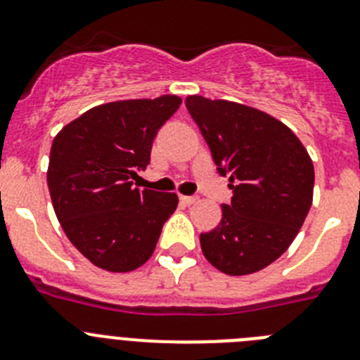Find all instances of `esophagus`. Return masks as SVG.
<instances>
[{
    "mask_svg": "<svg viewBox=\"0 0 360 360\" xmlns=\"http://www.w3.org/2000/svg\"><path fill=\"white\" fill-rule=\"evenodd\" d=\"M180 200H182L184 203H186V205H193V203H196L198 202V196H180Z\"/></svg>",
    "mask_w": 360,
    "mask_h": 360,
    "instance_id": "1",
    "label": "esophagus"
}]
</instances>
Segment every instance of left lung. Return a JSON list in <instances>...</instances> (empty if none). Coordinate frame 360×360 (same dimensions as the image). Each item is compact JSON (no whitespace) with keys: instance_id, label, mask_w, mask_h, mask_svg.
I'll list each match as a JSON object with an SVG mask.
<instances>
[{"instance_id":"8db88e82","label":"left lung","mask_w":360,"mask_h":360,"mask_svg":"<svg viewBox=\"0 0 360 360\" xmlns=\"http://www.w3.org/2000/svg\"><path fill=\"white\" fill-rule=\"evenodd\" d=\"M186 107L233 191L219 225L200 236L203 255L225 275L260 271L291 246L307 217L311 157L291 128L259 108L198 94Z\"/></svg>"}]
</instances>
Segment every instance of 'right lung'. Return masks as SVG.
I'll return each mask as SVG.
<instances>
[{"mask_svg":"<svg viewBox=\"0 0 360 360\" xmlns=\"http://www.w3.org/2000/svg\"><path fill=\"white\" fill-rule=\"evenodd\" d=\"M182 98L98 105L65 124L49 151L48 187L72 246L96 268L128 273L155 252L178 196L137 189L131 178L150 164L151 146Z\"/></svg>","mask_w":360,"mask_h":360,"instance_id":"add662e5","label":"right lung"}]
</instances>
